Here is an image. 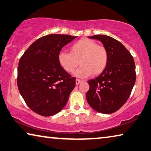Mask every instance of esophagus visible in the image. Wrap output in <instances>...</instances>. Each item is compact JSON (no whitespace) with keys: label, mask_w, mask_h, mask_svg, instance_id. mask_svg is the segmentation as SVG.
<instances>
[{"label":"esophagus","mask_w":151,"mask_h":151,"mask_svg":"<svg viewBox=\"0 0 151 151\" xmlns=\"http://www.w3.org/2000/svg\"><path fill=\"white\" fill-rule=\"evenodd\" d=\"M81 82H82V80H79V79H76V85H78L79 83H80Z\"/></svg>","instance_id":"1"}]
</instances>
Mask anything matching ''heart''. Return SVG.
Listing matches in <instances>:
<instances>
[{
    "label": "heart",
    "mask_w": 151,
    "mask_h": 151,
    "mask_svg": "<svg viewBox=\"0 0 151 151\" xmlns=\"http://www.w3.org/2000/svg\"><path fill=\"white\" fill-rule=\"evenodd\" d=\"M70 53L61 52L58 55V62L66 72L76 71L78 78H87L92 73L93 76L102 73L106 68L109 61V54L104 46L99 45L90 39L83 38L70 46Z\"/></svg>",
    "instance_id": "heart-1"
}]
</instances>
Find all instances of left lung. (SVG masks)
Masks as SVG:
<instances>
[{
  "label": "left lung",
  "mask_w": 151,
  "mask_h": 151,
  "mask_svg": "<svg viewBox=\"0 0 151 151\" xmlns=\"http://www.w3.org/2000/svg\"><path fill=\"white\" fill-rule=\"evenodd\" d=\"M90 38L103 43L109 54L106 68L95 79L88 81L86 99L97 112L110 114L119 110L130 96L136 82L133 57L122 44L112 37L95 35Z\"/></svg>",
  "instance_id": "obj_1"
}]
</instances>
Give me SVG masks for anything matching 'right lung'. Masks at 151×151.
Masks as SVG:
<instances>
[{
    "label": "right lung",
    "mask_w": 151,
    "mask_h": 151,
    "mask_svg": "<svg viewBox=\"0 0 151 151\" xmlns=\"http://www.w3.org/2000/svg\"><path fill=\"white\" fill-rule=\"evenodd\" d=\"M76 36L48 34L36 40L20 58L17 83L29 109L51 116L62 110L76 86V78L61 68L58 55Z\"/></svg>",
    "instance_id": "add662e5"
}]
</instances>
